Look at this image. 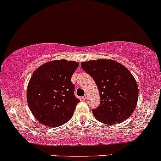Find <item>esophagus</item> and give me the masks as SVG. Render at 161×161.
<instances>
[{
	"mask_svg": "<svg viewBox=\"0 0 161 161\" xmlns=\"http://www.w3.org/2000/svg\"><path fill=\"white\" fill-rule=\"evenodd\" d=\"M87 98H88V94H85V95H84V97H82V99H83V100H86Z\"/></svg>",
	"mask_w": 161,
	"mask_h": 161,
	"instance_id": "obj_1",
	"label": "esophagus"
}]
</instances>
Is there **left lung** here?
Instances as JSON below:
<instances>
[{
  "instance_id": "obj_1",
  "label": "left lung",
  "mask_w": 161,
  "mask_h": 161,
  "mask_svg": "<svg viewBox=\"0 0 161 161\" xmlns=\"http://www.w3.org/2000/svg\"><path fill=\"white\" fill-rule=\"evenodd\" d=\"M81 66L94 79L100 93V105L92 110L96 119L107 125L128 119L139 97L137 82L129 69L111 59L83 61Z\"/></svg>"
}]
</instances>
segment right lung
Instances as JSON below:
<instances>
[{"instance_id":"obj_1","label":"right lung","mask_w":161,"mask_h":161,"mask_svg":"<svg viewBox=\"0 0 161 161\" xmlns=\"http://www.w3.org/2000/svg\"><path fill=\"white\" fill-rule=\"evenodd\" d=\"M79 65L74 61L54 60L32 73L27 86V103L40 124L58 127L71 118L79 100L74 95L71 77Z\"/></svg>"}]
</instances>
